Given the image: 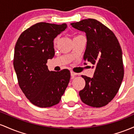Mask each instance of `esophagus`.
<instances>
[{
    "instance_id": "1",
    "label": "esophagus",
    "mask_w": 134,
    "mask_h": 134,
    "mask_svg": "<svg viewBox=\"0 0 134 134\" xmlns=\"http://www.w3.org/2000/svg\"><path fill=\"white\" fill-rule=\"evenodd\" d=\"M70 73H71V76L72 78H73L75 76H76V75H78L77 73H75V72L73 71H72V70H71V71H70Z\"/></svg>"
}]
</instances>
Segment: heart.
<instances>
[{
	"label": "heart",
	"mask_w": 134,
	"mask_h": 134,
	"mask_svg": "<svg viewBox=\"0 0 134 134\" xmlns=\"http://www.w3.org/2000/svg\"><path fill=\"white\" fill-rule=\"evenodd\" d=\"M77 36H78V35H77ZM75 37H76V36H75ZM57 40H58V38H55L53 40V45H54V46H55V44H56Z\"/></svg>",
	"instance_id": "heart-1"
}]
</instances>
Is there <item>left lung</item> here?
I'll return each mask as SVG.
<instances>
[{
  "label": "left lung",
  "mask_w": 134,
  "mask_h": 134,
  "mask_svg": "<svg viewBox=\"0 0 134 134\" xmlns=\"http://www.w3.org/2000/svg\"><path fill=\"white\" fill-rule=\"evenodd\" d=\"M71 25L86 34L87 42L83 59L96 66L93 78L82 75L85 86L79 92L80 97L87 105L103 107L115 97L124 79L120 43L114 33L96 19H83Z\"/></svg>",
  "instance_id": "1"
}]
</instances>
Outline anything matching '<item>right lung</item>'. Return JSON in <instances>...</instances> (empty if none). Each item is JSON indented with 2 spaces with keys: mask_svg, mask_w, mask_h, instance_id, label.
<instances>
[{
  "mask_svg": "<svg viewBox=\"0 0 134 134\" xmlns=\"http://www.w3.org/2000/svg\"><path fill=\"white\" fill-rule=\"evenodd\" d=\"M66 27V23H38L25 30L16 42L13 65L19 86L38 107L59 103L70 82L68 70L50 71L46 65L54 55L53 40Z\"/></svg>",
  "mask_w": 134,
  "mask_h": 134,
  "instance_id": "right-lung-1",
  "label": "right lung"
}]
</instances>
